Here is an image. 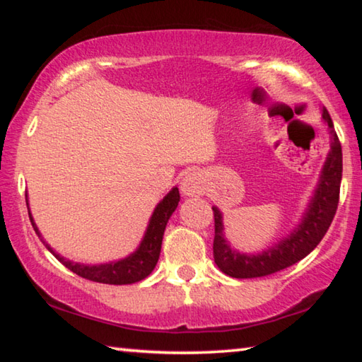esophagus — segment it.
<instances>
[{
    "label": "esophagus",
    "instance_id": "obj_1",
    "mask_svg": "<svg viewBox=\"0 0 362 362\" xmlns=\"http://www.w3.org/2000/svg\"><path fill=\"white\" fill-rule=\"evenodd\" d=\"M180 189L185 196H199L204 194L206 182L198 173H189L183 177L180 182Z\"/></svg>",
    "mask_w": 362,
    "mask_h": 362
}]
</instances>
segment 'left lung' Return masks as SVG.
Returning <instances> with one entry per match:
<instances>
[{"mask_svg": "<svg viewBox=\"0 0 362 362\" xmlns=\"http://www.w3.org/2000/svg\"><path fill=\"white\" fill-rule=\"evenodd\" d=\"M327 127L330 150L321 169L320 180L311 196L300 223L283 240L259 254H244L233 249L223 233V217L217 206L212 207L216 236H214V260L220 272L231 278L247 279L268 276L293 265L308 255L326 235L339 206L341 182V145L334 129L327 110L322 112Z\"/></svg>", "mask_w": 362, "mask_h": 362, "instance_id": "8db88e82", "label": "left lung"}]
</instances>
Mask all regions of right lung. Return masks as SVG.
I'll return each instance as SVG.
<instances>
[{"mask_svg": "<svg viewBox=\"0 0 362 362\" xmlns=\"http://www.w3.org/2000/svg\"><path fill=\"white\" fill-rule=\"evenodd\" d=\"M25 199L28 206L27 194H25ZM179 201H180L179 188L174 187L161 201H159L158 206L155 207V211H153L148 226H146V231L142 238V241L139 244V247L134 250L132 254L124 257V259L108 262V263H99V265H84V263L71 262L60 254H57L56 250L42 240L38 226H36L35 220L32 217V212H30V207H28V216H30V222H32L33 228L36 231V235L41 238V241L45 243V246L47 247L49 252L56 255V259L62 263V265L71 269L73 273H76L78 276L86 278L89 281H95V283H103V284L122 286V284L139 283V281L145 279L153 269H155L159 259V252H161L164 230H166V225L169 222L170 216H173L174 211L177 209V206H179Z\"/></svg>", "mask_w": 362, "mask_h": 362, "instance_id": "1", "label": "right lung"}]
</instances>
